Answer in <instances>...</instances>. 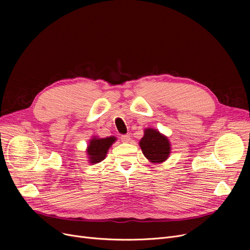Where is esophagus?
<instances>
[{
	"mask_svg": "<svg viewBox=\"0 0 250 250\" xmlns=\"http://www.w3.org/2000/svg\"><path fill=\"white\" fill-rule=\"evenodd\" d=\"M121 140H122V142H124V143H128V142L130 141V136H129V135H123V136L121 137Z\"/></svg>",
	"mask_w": 250,
	"mask_h": 250,
	"instance_id": "esophagus-1",
	"label": "esophagus"
}]
</instances>
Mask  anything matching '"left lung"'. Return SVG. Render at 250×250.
<instances>
[{
    "mask_svg": "<svg viewBox=\"0 0 250 250\" xmlns=\"http://www.w3.org/2000/svg\"><path fill=\"white\" fill-rule=\"evenodd\" d=\"M139 144L144 156L152 163H162L167 160L171 150L168 138L151 127L145 129Z\"/></svg>",
    "mask_w": 250,
    "mask_h": 250,
    "instance_id": "obj_1",
    "label": "left lung"
}]
</instances>
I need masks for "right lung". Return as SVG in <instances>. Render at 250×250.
I'll return each instance as SVG.
<instances>
[{
  "mask_svg": "<svg viewBox=\"0 0 250 250\" xmlns=\"http://www.w3.org/2000/svg\"><path fill=\"white\" fill-rule=\"evenodd\" d=\"M116 141L115 137L108 138H92L89 142L87 147L88 159L91 164H96L104 160L106 156L108 149L111 147L112 144Z\"/></svg>",
  "mask_w": 250,
  "mask_h": 250,
  "instance_id": "obj_1",
  "label": "right lung"
}]
</instances>
